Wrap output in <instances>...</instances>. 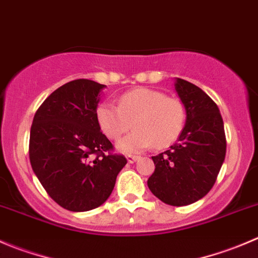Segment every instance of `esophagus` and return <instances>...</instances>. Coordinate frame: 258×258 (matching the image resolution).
I'll return each instance as SVG.
<instances>
[{
  "mask_svg": "<svg viewBox=\"0 0 258 258\" xmlns=\"http://www.w3.org/2000/svg\"><path fill=\"white\" fill-rule=\"evenodd\" d=\"M137 160H139V156H136V155H127V161L128 162H135V161H137Z\"/></svg>",
  "mask_w": 258,
  "mask_h": 258,
  "instance_id": "obj_1",
  "label": "esophagus"
}]
</instances>
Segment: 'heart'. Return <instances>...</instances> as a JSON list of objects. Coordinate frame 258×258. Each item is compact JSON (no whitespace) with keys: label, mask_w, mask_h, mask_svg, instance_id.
I'll return each instance as SVG.
<instances>
[{"label":"heart","mask_w":258,"mask_h":258,"mask_svg":"<svg viewBox=\"0 0 258 258\" xmlns=\"http://www.w3.org/2000/svg\"><path fill=\"white\" fill-rule=\"evenodd\" d=\"M99 128L111 140L126 134L134 122L135 131L119 140L121 151L137 152L155 145L162 149L171 145L185 124V107L179 98L167 97L164 92L136 88L121 96L118 106L103 102L97 107Z\"/></svg>","instance_id":"heart-1"}]
</instances>
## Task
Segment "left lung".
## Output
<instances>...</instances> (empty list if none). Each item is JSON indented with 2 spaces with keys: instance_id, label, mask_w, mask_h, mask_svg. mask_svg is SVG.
Segmentation results:
<instances>
[{
  "instance_id": "8db88e82",
  "label": "left lung",
  "mask_w": 258,
  "mask_h": 258,
  "mask_svg": "<svg viewBox=\"0 0 258 258\" xmlns=\"http://www.w3.org/2000/svg\"><path fill=\"white\" fill-rule=\"evenodd\" d=\"M175 89L186 111V122L177 141L152 156L155 171L147 185L165 204L182 207L196 203L213 187L226 157L227 142L216 102L184 79H176Z\"/></svg>"
}]
</instances>
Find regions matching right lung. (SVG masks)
<instances>
[{"label":"right lung","instance_id":"obj_1","mask_svg":"<svg viewBox=\"0 0 258 258\" xmlns=\"http://www.w3.org/2000/svg\"><path fill=\"white\" fill-rule=\"evenodd\" d=\"M103 88L89 79L64 84L37 108L30 130L29 157L35 175L50 198L72 212L102 206L127 164L97 122Z\"/></svg>","mask_w":258,"mask_h":258}]
</instances>
